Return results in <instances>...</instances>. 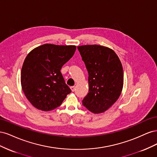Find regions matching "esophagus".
<instances>
[{"instance_id": "1", "label": "esophagus", "mask_w": 157, "mask_h": 157, "mask_svg": "<svg viewBox=\"0 0 157 157\" xmlns=\"http://www.w3.org/2000/svg\"><path fill=\"white\" fill-rule=\"evenodd\" d=\"M71 90H72V92H74V91H75V86H71Z\"/></svg>"}]
</instances>
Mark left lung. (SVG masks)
Masks as SVG:
<instances>
[{
    "label": "left lung",
    "mask_w": 157,
    "mask_h": 157,
    "mask_svg": "<svg viewBox=\"0 0 157 157\" xmlns=\"http://www.w3.org/2000/svg\"><path fill=\"white\" fill-rule=\"evenodd\" d=\"M77 48L88 73L89 92L82 105L94 113L107 111L121 96L124 83L122 66L112 49L100 45Z\"/></svg>",
    "instance_id": "obj_1"
}]
</instances>
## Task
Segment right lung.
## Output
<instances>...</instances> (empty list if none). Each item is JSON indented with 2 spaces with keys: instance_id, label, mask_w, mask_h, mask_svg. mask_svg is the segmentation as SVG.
<instances>
[{
  "instance_id": "add662e5",
  "label": "right lung",
  "mask_w": 157,
  "mask_h": 157,
  "mask_svg": "<svg viewBox=\"0 0 157 157\" xmlns=\"http://www.w3.org/2000/svg\"><path fill=\"white\" fill-rule=\"evenodd\" d=\"M73 45L45 44L31 50L21 71V84L26 98L35 108L44 111L59 107L71 92L61 73L72 58Z\"/></svg>"
}]
</instances>
